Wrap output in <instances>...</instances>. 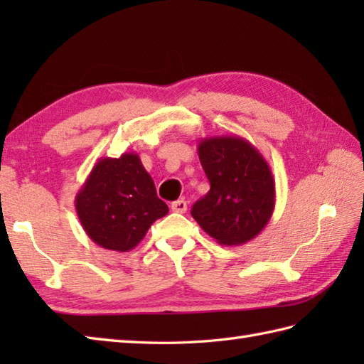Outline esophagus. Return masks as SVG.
<instances>
[{"mask_svg":"<svg viewBox=\"0 0 364 364\" xmlns=\"http://www.w3.org/2000/svg\"><path fill=\"white\" fill-rule=\"evenodd\" d=\"M170 210H172L173 213H186L188 210V203L186 200H176V202H172V205H170Z\"/></svg>","mask_w":364,"mask_h":364,"instance_id":"obj_1","label":"esophagus"}]
</instances>
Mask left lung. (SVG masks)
Returning <instances> with one entry per match:
<instances>
[{
	"label": "left lung",
	"mask_w": 364,
	"mask_h": 364,
	"mask_svg": "<svg viewBox=\"0 0 364 364\" xmlns=\"http://www.w3.org/2000/svg\"><path fill=\"white\" fill-rule=\"evenodd\" d=\"M198 158L211 189L192 206V218L220 245H242L272 218L275 181L264 156L239 136L205 137Z\"/></svg>",
	"instance_id": "8db88e82"
}]
</instances>
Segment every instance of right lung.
Wrapping results in <instances>:
<instances>
[{
    "instance_id": "obj_1",
    "label": "right lung",
    "mask_w": 364,
    "mask_h": 364,
    "mask_svg": "<svg viewBox=\"0 0 364 364\" xmlns=\"http://www.w3.org/2000/svg\"><path fill=\"white\" fill-rule=\"evenodd\" d=\"M86 235L100 247L129 252L168 213L137 153L100 158L75 197Z\"/></svg>"
}]
</instances>
